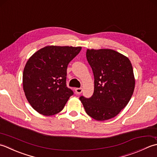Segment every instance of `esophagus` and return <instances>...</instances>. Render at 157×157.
<instances>
[{"instance_id": "esophagus-1", "label": "esophagus", "mask_w": 157, "mask_h": 157, "mask_svg": "<svg viewBox=\"0 0 157 157\" xmlns=\"http://www.w3.org/2000/svg\"><path fill=\"white\" fill-rule=\"evenodd\" d=\"M82 91V88H75V93L76 94H81Z\"/></svg>"}]
</instances>
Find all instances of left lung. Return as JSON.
I'll return each mask as SVG.
<instances>
[{
  "label": "left lung",
  "mask_w": 157,
  "mask_h": 157,
  "mask_svg": "<svg viewBox=\"0 0 157 157\" xmlns=\"http://www.w3.org/2000/svg\"><path fill=\"white\" fill-rule=\"evenodd\" d=\"M87 59L94 76L91 98L81 96L85 112L99 121L110 119L129 103L135 89L133 67L127 57L110 49H87Z\"/></svg>",
  "instance_id": "obj_1"
}]
</instances>
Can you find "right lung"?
I'll return each instance as SVG.
<instances>
[{"label":"right lung","mask_w":157,"mask_h":157,"mask_svg":"<svg viewBox=\"0 0 157 157\" xmlns=\"http://www.w3.org/2000/svg\"><path fill=\"white\" fill-rule=\"evenodd\" d=\"M81 47L46 46L25 63L23 89L34 109L44 116L59 113L73 92L66 87L67 67Z\"/></svg>","instance_id":"right-lung-1"}]
</instances>
